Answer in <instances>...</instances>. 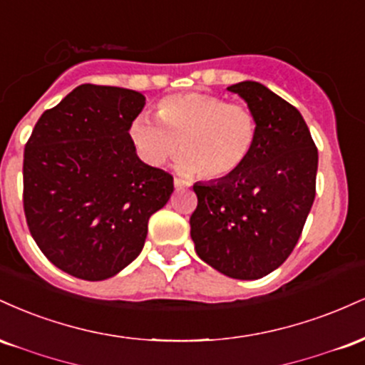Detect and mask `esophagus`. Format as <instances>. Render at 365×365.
Returning <instances> with one entry per match:
<instances>
[{"label":"esophagus","mask_w":365,"mask_h":365,"mask_svg":"<svg viewBox=\"0 0 365 365\" xmlns=\"http://www.w3.org/2000/svg\"><path fill=\"white\" fill-rule=\"evenodd\" d=\"M173 183H175V188H177V190H180V188L190 187V182H187V180H182V178H175Z\"/></svg>","instance_id":"1"}]
</instances>
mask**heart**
<instances>
[{
	"mask_svg": "<svg viewBox=\"0 0 365 365\" xmlns=\"http://www.w3.org/2000/svg\"><path fill=\"white\" fill-rule=\"evenodd\" d=\"M158 121L139 116L130 137L145 163L159 166L178 149L185 171H199L207 180L237 173L252 153L257 121L244 104L200 92L175 94L156 106Z\"/></svg>",
	"mask_w": 365,
	"mask_h": 365,
	"instance_id": "b5f03b06",
	"label": "heart"
}]
</instances>
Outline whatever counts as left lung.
<instances>
[{
  "mask_svg": "<svg viewBox=\"0 0 365 365\" xmlns=\"http://www.w3.org/2000/svg\"><path fill=\"white\" fill-rule=\"evenodd\" d=\"M257 121V139L237 173L195 183L190 216L195 252L235 279H257L279 267L299 242L316 197L317 148L295 106L262 83L228 87Z\"/></svg>",
  "mask_w": 365,
  "mask_h": 365,
  "instance_id": "left-lung-1",
  "label": "left lung"
}]
</instances>
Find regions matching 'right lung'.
I'll return each mask as SVG.
<instances>
[{"label": "right lung", "mask_w": 365, "mask_h": 365, "mask_svg": "<svg viewBox=\"0 0 365 365\" xmlns=\"http://www.w3.org/2000/svg\"><path fill=\"white\" fill-rule=\"evenodd\" d=\"M144 104L137 91L82 83L41 115L25 144L29 230L75 278L101 282L127 267L173 192V177L142 163L128 133Z\"/></svg>", "instance_id": "obj_1"}]
</instances>
